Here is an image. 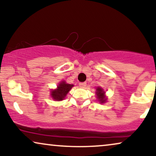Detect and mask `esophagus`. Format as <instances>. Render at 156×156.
<instances>
[{"label":"esophagus","instance_id":"34e87169","mask_svg":"<svg viewBox=\"0 0 156 156\" xmlns=\"http://www.w3.org/2000/svg\"><path fill=\"white\" fill-rule=\"evenodd\" d=\"M80 86L81 87H85L87 86V83L86 82H80Z\"/></svg>","mask_w":156,"mask_h":156}]
</instances>
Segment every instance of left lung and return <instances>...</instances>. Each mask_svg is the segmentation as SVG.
<instances>
[{
	"label": "left lung",
	"instance_id": "8db88e82",
	"mask_svg": "<svg viewBox=\"0 0 156 156\" xmlns=\"http://www.w3.org/2000/svg\"><path fill=\"white\" fill-rule=\"evenodd\" d=\"M96 89H97V92L96 93H97L98 100H99L101 103H104L106 100L105 95H104L105 92H104L103 89H102L101 88H100V87H97Z\"/></svg>",
	"mask_w": 156,
	"mask_h": 156
}]
</instances>
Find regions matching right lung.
<instances>
[{
  "label": "right lung",
  "instance_id": "right-lung-1",
  "mask_svg": "<svg viewBox=\"0 0 156 156\" xmlns=\"http://www.w3.org/2000/svg\"><path fill=\"white\" fill-rule=\"evenodd\" d=\"M73 86L74 85L72 84H67L65 82H62L61 83H59L57 89L52 91L51 96L55 100L61 101V100L65 99L67 94L69 92V91Z\"/></svg>",
  "mask_w": 156,
  "mask_h": 156
}]
</instances>
